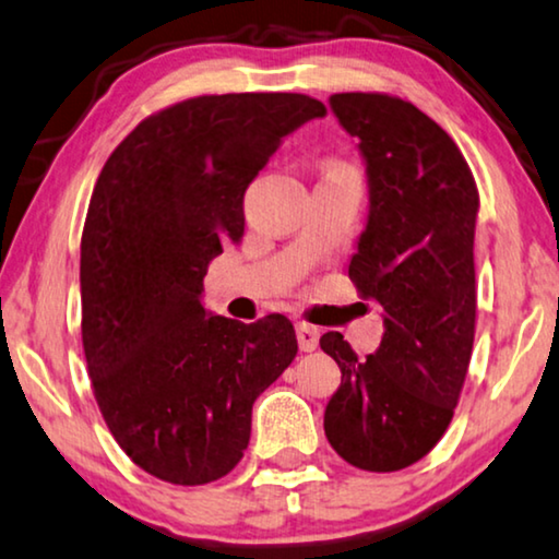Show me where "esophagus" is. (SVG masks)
I'll list each match as a JSON object with an SVG mask.
<instances>
[{
	"instance_id": "34e87169",
	"label": "esophagus",
	"mask_w": 559,
	"mask_h": 559,
	"mask_svg": "<svg viewBox=\"0 0 559 559\" xmlns=\"http://www.w3.org/2000/svg\"><path fill=\"white\" fill-rule=\"evenodd\" d=\"M319 336L321 332L317 326L306 324V321H298L296 324V340H298V347H301V352H313L319 347Z\"/></svg>"
}]
</instances>
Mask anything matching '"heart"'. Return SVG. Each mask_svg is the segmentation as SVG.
Masks as SVG:
<instances>
[{"instance_id": "obj_1", "label": "heart", "mask_w": 559, "mask_h": 559, "mask_svg": "<svg viewBox=\"0 0 559 559\" xmlns=\"http://www.w3.org/2000/svg\"><path fill=\"white\" fill-rule=\"evenodd\" d=\"M332 167H336V164H332Z\"/></svg>"}]
</instances>
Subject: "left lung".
Here are the masks:
<instances>
[{"instance_id": "8db88e82", "label": "left lung", "mask_w": 559, "mask_h": 559, "mask_svg": "<svg viewBox=\"0 0 559 559\" xmlns=\"http://www.w3.org/2000/svg\"><path fill=\"white\" fill-rule=\"evenodd\" d=\"M329 106L367 164L349 278L382 306L384 334L365 359L340 332L319 340L342 369L324 433L352 466L388 474L433 451L459 405L476 332L478 190L455 141L411 100L334 93Z\"/></svg>"}]
</instances>
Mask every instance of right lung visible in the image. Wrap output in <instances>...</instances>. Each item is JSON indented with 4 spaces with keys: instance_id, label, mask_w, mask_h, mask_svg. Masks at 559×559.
<instances>
[{
    "instance_id": "1",
    "label": "right lung",
    "mask_w": 559,
    "mask_h": 559,
    "mask_svg": "<svg viewBox=\"0 0 559 559\" xmlns=\"http://www.w3.org/2000/svg\"><path fill=\"white\" fill-rule=\"evenodd\" d=\"M326 116L304 93L198 96L141 121L100 169L81 238L93 395L123 453L200 486L238 466L250 413L298 344L283 313L210 317L202 278L246 230L242 194L281 139Z\"/></svg>"
}]
</instances>
